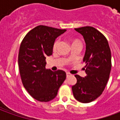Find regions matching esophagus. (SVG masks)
I'll list each match as a JSON object with an SVG mask.
<instances>
[{"label": "esophagus", "mask_w": 120, "mask_h": 120, "mask_svg": "<svg viewBox=\"0 0 120 120\" xmlns=\"http://www.w3.org/2000/svg\"><path fill=\"white\" fill-rule=\"evenodd\" d=\"M66 75H67V77H69L71 75V74L69 73H66Z\"/></svg>", "instance_id": "obj_1"}]
</instances>
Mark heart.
Wrapping results in <instances>:
<instances>
[{
	"instance_id": "b5f03b06",
	"label": "heart",
	"mask_w": 120,
	"mask_h": 120,
	"mask_svg": "<svg viewBox=\"0 0 120 120\" xmlns=\"http://www.w3.org/2000/svg\"><path fill=\"white\" fill-rule=\"evenodd\" d=\"M77 41H74L73 43H75V42H77ZM59 40L57 39V40H56L55 41V43H54V44H53V50L55 51V50H56V49L57 48V46H58V45H59Z\"/></svg>"
}]
</instances>
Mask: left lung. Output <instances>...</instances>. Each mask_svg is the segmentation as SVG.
Segmentation results:
<instances>
[{
  "instance_id": "1",
  "label": "left lung",
  "mask_w": 120,
  "mask_h": 120,
  "mask_svg": "<svg viewBox=\"0 0 120 120\" xmlns=\"http://www.w3.org/2000/svg\"><path fill=\"white\" fill-rule=\"evenodd\" d=\"M75 30L83 35L86 44L83 62L87 75H75L77 83L72 91L77 101L90 103L101 95L108 83L112 68L111 51L105 37L96 29L87 26Z\"/></svg>"
}]
</instances>
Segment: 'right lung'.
I'll list each match as a JSON object with an SVG mask.
<instances>
[{
  "instance_id": "right-lung-1",
  "label": "right lung",
  "mask_w": 120,
  "mask_h": 120,
  "mask_svg": "<svg viewBox=\"0 0 120 120\" xmlns=\"http://www.w3.org/2000/svg\"><path fill=\"white\" fill-rule=\"evenodd\" d=\"M65 31L39 25L21 42L18 57L21 81L28 93L37 101L47 102L54 99L66 79L64 71H53L45 68V59L52 55L55 39Z\"/></svg>"
}]
</instances>
